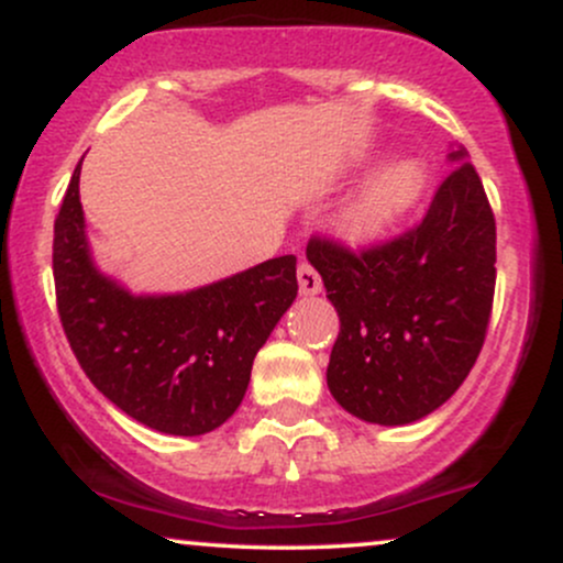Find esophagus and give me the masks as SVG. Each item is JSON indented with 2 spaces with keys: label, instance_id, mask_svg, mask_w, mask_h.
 I'll return each instance as SVG.
<instances>
[{
  "label": "esophagus",
  "instance_id": "1",
  "mask_svg": "<svg viewBox=\"0 0 563 563\" xmlns=\"http://www.w3.org/2000/svg\"><path fill=\"white\" fill-rule=\"evenodd\" d=\"M296 275H299L301 294H318V290L322 288V277L309 262H299V269H296Z\"/></svg>",
  "mask_w": 563,
  "mask_h": 563
}]
</instances>
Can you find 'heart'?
Segmentation results:
<instances>
[{
  "label": "heart",
  "instance_id": "obj_1",
  "mask_svg": "<svg viewBox=\"0 0 563 563\" xmlns=\"http://www.w3.org/2000/svg\"><path fill=\"white\" fill-rule=\"evenodd\" d=\"M429 183V172L421 161H394L365 187L341 217V230L352 241H373L402 219L418 203Z\"/></svg>",
  "mask_w": 563,
  "mask_h": 563
}]
</instances>
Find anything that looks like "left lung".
Returning <instances> with one entry per match:
<instances>
[{
	"label": "left lung",
	"instance_id": "1",
	"mask_svg": "<svg viewBox=\"0 0 563 563\" xmlns=\"http://www.w3.org/2000/svg\"><path fill=\"white\" fill-rule=\"evenodd\" d=\"M416 228L363 249L312 235L341 328L328 389L363 421L402 426L444 405L479 357L495 299V214L466 151Z\"/></svg>",
	"mask_w": 563,
	"mask_h": 563
}]
</instances>
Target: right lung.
I'll return each mask as SVG.
<instances>
[{"label": "right lung", "instance_id": "obj_1", "mask_svg": "<svg viewBox=\"0 0 563 563\" xmlns=\"http://www.w3.org/2000/svg\"><path fill=\"white\" fill-rule=\"evenodd\" d=\"M79 172L81 161L55 217L53 275L57 314L81 371L151 429L214 431L238 410L256 352L296 299V256L183 296H129L89 260Z\"/></svg>", "mask_w": 563, "mask_h": 563}]
</instances>
